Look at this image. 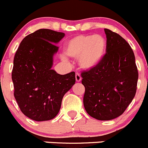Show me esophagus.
<instances>
[{
	"label": "esophagus",
	"mask_w": 148,
	"mask_h": 148,
	"mask_svg": "<svg viewBox=\"0 0 148 148\" xmlns=\"http://www.w3.org/2000/svg\"><path fill=\"white\" fill-rule=\"evenodd\" d=\"M75 77H76V81H77V82H81V80H82V77H81L80 74H79V73H76Z\"/></svg>",
	"instance_id": "obj_1"
}]
</instances>
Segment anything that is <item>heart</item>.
Here are the masks:
<instances>
[{
    "instance_id": "1",
    "label": "heart",
    "mask_w": 148,
    "mask_h": 148,
    "mask_svg": "<svg viewBox=\"0 0 148 148\" xmlns=\"http://www.w3.org/2000/svg\"><path fill=\"white\" fill-rule=\"evenodd\" d=\"M65 51L70 57L79 58L82 68L91 69L105 55L106 41L101 35H79L67 42Z\"/></svg>"
}]
</instances>
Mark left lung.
<instances>
[{
    "label": "left lung",
    "mask_w": 148,
    "mask_h": 148,
    "mask_svg": "<svg viewBox=\"0 0 148 148\" xmlns=\"http://www.w3.org/2000/svg\"><path fill=\"white\" fill-rule=\"evenodd\" d=\"M106 51L94 67L82 71L87 113L100 121L119 117L136 95L138 71L131 47L116 32L105 28Z\"/></svg>",
    "instance_id": "obj_1"
}]
</instances>
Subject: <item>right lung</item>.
Listing matches in <instances>:
<instances>
[{
	"label": "right lung",
	"mask_w": 148,
	"mask_h": 148,
	"mask_svg": "<svg viewBox=\"0 0 148 148\" xmlns=\"http://www.w3.org/2000/svg\"><path fill=\"white\" fill-rule=\"evenodd\" d=\"M64 33L40 29L27 35L15 54L12 80L22 113L36 121L54 119L63 96L75 84V72L60 75L52 69L56 43Z\"/></svg>",
	"instance_id": "1"
}]
</instances>
